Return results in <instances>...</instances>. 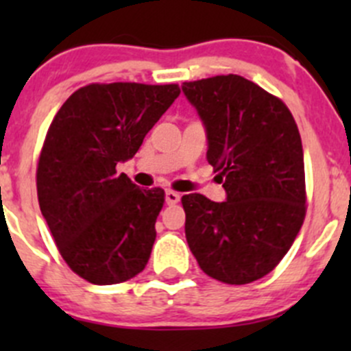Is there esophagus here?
<instances>
[{"mask_svg":"<svg viewBox=\"0 0 351 351\" xmlns=\"http://www.w3.org/2000/svg\"><path fill=\"white\" fill-rule=\"evenodd\" d=\"M165 200H166V204H168V205L178 204V202H180V193L173 192V190H166Z\"/></svg>","mask_w":351,"mask_h":351,"instance_id":"34e87169","label":"esophagus"}]
</instances>
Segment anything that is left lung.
<instances>
[{
	"mask_svg": "<svg viewBox=\"0 0 351 351\" xmlns=\"http://www.w3.org/2000/svg\"><path fill=\"white\" fill-rule=\"evenodd\" d=\"M182 90L204 123L207 161L226 190L224 202L183 195L186 243L208 277L250 284L277 267L304 222L299 129L284 101L238 74Z\"/></svg>",
	"mask_w": 351,
	"mask_h": 351,
	"instance_id": "obj_1",
	"label": "left lung"
}]
</instances>
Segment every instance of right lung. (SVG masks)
<instances>
[{"label": "right lung", "mask_w": 351, "mask_h": 351, "mask_svg": "<svg viewBox=\"0 0 351 351\" xmlns=\"http://www.w3.org/2000/svg\"><path fill=\"white\" fill-rule=\"evenodd\" d=\"M178 84H88L56 113L37 168L40 212L64 261L95 285L144 270L165 190L139 189L117 165L178 98Z\"/></svg>", "instance_id": "add662e5"}]
</instances>
